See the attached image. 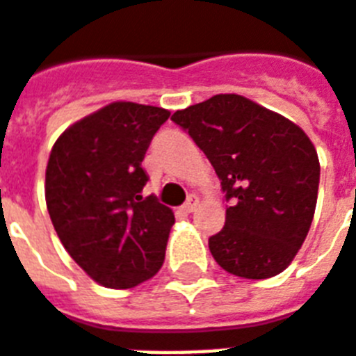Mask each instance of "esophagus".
Masks as SVG:
<instances>
[{"label": "esophagus", "mask_w": 356, "mask_h": 356, "mask_svg": "<svg viewBox=\"0 0 356 356\" xmlns=\"http://www.w3.org/2000/svg\"><path fill=\"white\" fill-rule=\"evenodd\" d=\"M197 204H199V200H197V197H189L188 200H186V204L181 207V210L186 213H191L197 208Z\"/></svg>", "instance_id": "obj_1"}]
</instances>
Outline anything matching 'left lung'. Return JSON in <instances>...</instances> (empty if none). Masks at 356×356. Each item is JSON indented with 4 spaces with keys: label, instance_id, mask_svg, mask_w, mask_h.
<instances>
[{
    "label": "left lung",
    "instance_id": "left-lung-1",
    "mask_svg": "<svg viewBox=\"0 0 356 356\" xmlns=\"http://www.w3.org/2000/svg\"><path fill=\"white\" fill-rule=\"evenodd\" d=\"M221 180L225 227L208 240L216 263L245 280L287 268L312 225L319 157L308 135L282 114L236 93L176 111Z\"/></svg>",
    "mask_w": 356,
    "mask_h": 356
}]
</instances>
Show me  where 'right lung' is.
Instances as JSON below:
<instances>
[{"mask_svg": "<svg viewBox=\"0 0 356 356\" xmlns=\"http://www.w3.org/2000/svg\"><path fill=\"white\" fill-rule=\"evenodd\" d=\"M168 116L116 101L63 131L48 157L52 225L74 263L111 289L146 282L165 261L175 213L154 195L143 197V159Z\"/></svg>", "mask_w": 356, "mask_h": 356, "instance_id": "add662e5", "label": "right lung"}]
</instances>
